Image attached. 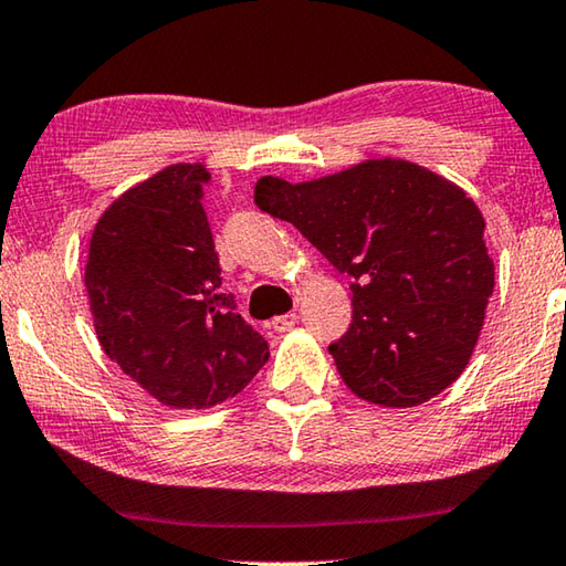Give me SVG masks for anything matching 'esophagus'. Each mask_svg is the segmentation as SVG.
I'll list each match as a JSON object with an SVG mask.
<instances>
[{"instance_id": "obj_1", "label": "esophagus", "mask_w": 566, "mask_h": 566, "mask_svg": "<svg viewBox=\"0 0 566 566\" xmlns=\"http://www.w3.org/2000/svg\"><path fill=\"white\" fill-rule=\"evenodd\" d=\"M297 312H286V315H280V317H274L272 319V327L276 333H286V331H292L294 325H297Z\"/></svg>"}]
</instances>
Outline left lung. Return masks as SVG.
I'll use <instances>...</instances> for the list:
<instances>
[{
	"instance_id": "8db88e82",
	"label": "left lung",
	"mask_w": 566,
	"mask_h": 566,
	"mask_svg": "<svg viewBox=\"0 0 566 566\" xmlns=\"http://www.w3.org/2000/svg\"><path fill=\"white\" fill-rule=\"evenodd\" d=\"M254 202L353 276V323L331 345L353 394L407 409L458 381L495 284L465 190L386 157L310 182L261 177Z\"/></svg>"
}]
</instances>
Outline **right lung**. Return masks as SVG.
Masks as SVG:
<instances>
[{
  "mask_svg": "<svg viewBox=\"0 0 566 566\" xmlns=\"http://www.w3.org/2000/svg\"><path fill=\"white\" fill-rule=\"evenodd\" d=\"M202 165H170L98 218L86 261L106 356L172 409H208L247 389L269 345L221 292Z\"/></svg>",
  "mask_w": 566,
  "mask_h": 566,
  "instance_id": "right-lung-1",
  "label": "right lung"
}]
</instances>
